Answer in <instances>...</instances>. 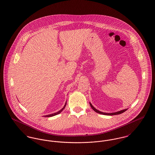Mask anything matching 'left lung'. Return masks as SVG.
<instances>
[{"mask_svg": "<svg viewBox=\"0 0 155 155\" xmlns=\"http://www.w3.org/2000/svg\"><path fill=\"white\" fill-rule=\"evenodd\" d=\"M90 106L91 107V108L93 109V110H94L96 112H97V113H98V114H100L105 115H119V114H120L124 112L125 111H126V110L128 109H123V110H120V111H118V112H112V113H105V112H101V111H100V110L96 109L91 104V103H90Z\"/></svg>", "mask_w": 155, "mask_h": 155, "instance_id": "left-lung-1", "label": "left lung"}]
</instances>
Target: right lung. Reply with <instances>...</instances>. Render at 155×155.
Segmentation results:
<instances>
[{"instance_id": "obj_1", "label": "right lung", "mask_w": 155, "mask_h": 155, "mask_svg": "<svg viewBox=\"0 0 155 155\" xmlns=\"http://www.w3.org/2000/svg\"><path fill=\"white\" fill-rule=\"evenodd\" d=\"M66 104H67V102H65V105H64V106L60 110H59L58 112H55V113H54V114H50V115H45V116H44V117H53V116H55V115H58V114H59L64 109V108L65 107V106H66Z\"/></svg>"}]
</instances>
